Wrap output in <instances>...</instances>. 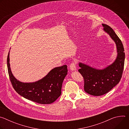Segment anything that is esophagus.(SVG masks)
I'll return each instance as SVG.
<instances>
[{
  "label": "esophagus",
  "mask_w": 129,
  "mask_h": 129,
  "mask_svg": "<svg viewBox=\"0 0 129 129\" xmlns=\"http://www.w3.org/2000/svg\"><path fill=\"white\" fill-rule=\"evenodd\" d=\"M70 68L71 70H76V62H72L70 65Z\"/></svg>",
  "instance_id": "34e87169"
}]
</instances>
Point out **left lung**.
<instances>
[{"instance_id":"8db88e82","label":"left lung","mask_w":129,"mask_h":129,"mask_svg":"<svg viewBox=\"0 0 129 129\" xmlns=\"http://www.w3.org/2000/svg\"><path fill=\"white\" fill-rule=\"evenodd\" d=\"M106 32L116 44L117 55L114 62L103 69H98L80 62L79 72L84 80V90L94 96L104 95L114 87L120 81L124 67L125 53L123 44L113 29L102 24Z\"/></svg>"}]
</instances>
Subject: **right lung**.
Here are the masks:
<instances>
[{"instance_id":"obj_1","label":"right lung","mask_w":129,"mask_h":129,"mask_svg":"<svg viewBox=\"0 0 129 129\" xmlns=\"http://www.w3.org/2000/svg\"><path fill=\"white\" fill-rule=\"evenodd\" d=\"M10 51L7 58V66L10 79L17 92L23 98L41 104H49L61 94L63 82L67 74V66L55 67L42 79L33 83H23L13 76L10 64Z\"/></svg>"}]
</instances>
